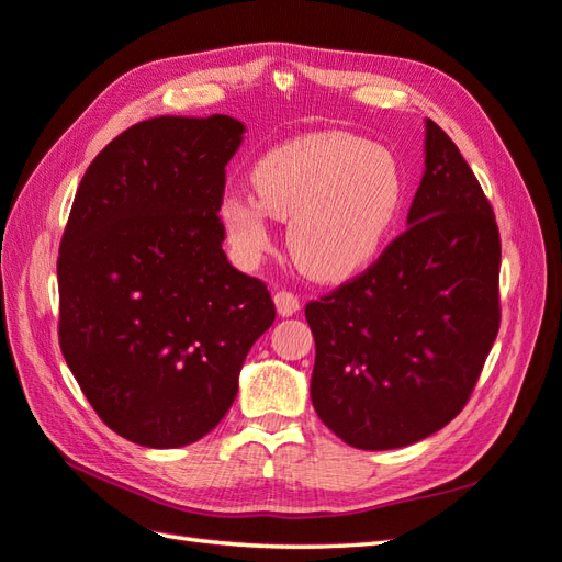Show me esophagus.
I'll return each mask as SVG.
<instances>
[{
  "label": "esophagus",
  "instance_id": "esophagus-1",
  "mask_svg": "<svg viewBox=\"0 0 562 562\" xmlns=\"http://www.w3.org/2000/svg\"><path fill=\"white\" fill-rule=\"evenodd\" d=\"M274 304H277L279 316H293L300 312V300L291 291H279L274 295Z\"/></svg>",
  "mask_w": 562,
  "mask_h": 562
}]
</instances>
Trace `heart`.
<instances>
[{
	"instance_id": "1",
	"label": "heart",
	"mask_w": 562,
	"mask_h": 562,
	"mask_svg": "<svg viewBox=\"0 0 562 562\" xmlns=\"http://www.w3.org/2000/svg\"><path fill=\"white\" fill-rule=\"evenodd\" d=\"M255 194L220 201L217 220L241 265L271 248V217L288 223L285 244L310 279L339 283L382 252L403 206L396 157L351 133L285 140L255 161Z\"/></svg>"
}]
</instances>
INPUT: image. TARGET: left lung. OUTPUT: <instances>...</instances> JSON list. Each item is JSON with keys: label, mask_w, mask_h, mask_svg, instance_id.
I'll list each match as a JSON object with an SVG mask.
<instances>
[{"label": "left lung", "mask_w": 562, "mask_h": 562, "mask_svg": "<svg viewBox=\"0 0 562 562\" xmlns=\"http://www.w3.org/2000/svg\"><path fill=\"white\" fill-rule=\"evenodd\" d=\"M424 155L407 229L361 277L304 307L316 415L361 450L413 446L443 429L467 405L499 330L495 213L431 119Z\"/></svg>", "instance_id": "obj_1"}]
</instances>
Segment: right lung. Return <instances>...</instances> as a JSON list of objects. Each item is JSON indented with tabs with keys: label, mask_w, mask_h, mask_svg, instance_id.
Wrapping results in <instances>:
<instances>
[{
	"label": "right lung",
	"mask_w": 562,
	"mask_h": 562,
	"mask_svg": "<svg viewBox=\"0 0 562 562\" xmlns=\"http://www.w3.org/2000/svg\"><path fill=\"white\" fill-rule=\"evenodd\" d=\"M246 126L155 116L83 173L58 255L60 351L98 417L145 448L213 431L246 353L277 318L234 269L217 209Z\"/></svg>",
	"instance_id": "obj_1"
}]
</instances>
